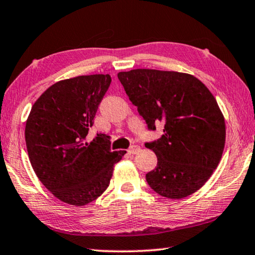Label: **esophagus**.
<instances>
[{
    "label": "esophagus",
    "instance_id": "esophagus-1",
    "mask_svg": "<svg viewBox=\"0 0 255 255\" xmlns=\"http://www.w3.org/2000/svg\"><path fill=\"white\" fill-rule=\"evenodd\" d=\"M139 149L140 148H139V146H138V145H131L128 149V153L129 154H136V153L139 152Z\"/></svg>",
    "mask_w": 255,
    "mask_h": 255
}]
</instances>
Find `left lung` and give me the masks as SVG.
<instances>
[{"label": "left lung", "mask_w": 255, "mask_h": 255, "mask_svg": "<svg viewBox=\"0 0 255 255\" xmlns=\"http://www.w3.org/2000/svg\"><path fill=\"white\" fill-rule=\"evenodd\" d=\"M129 100L147 125L163 135L145 146L156 154L157 165L146 174L155 192L182 199L199 190L221 161L225 120L207 86L193 75L138 68L118 73Z\"/></svg>", "instance_id": "left-lung-1"}]
</instances>
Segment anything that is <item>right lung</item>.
Here are the masks:
<instances>
[{
	"label": "right lung",
	"instance_id": "obj_1",
	"mask_svg": "<svg viewBox=\"0 0 255 255\" xmlns=\"http://www.w3.org/2000/svg\"><path fill=\"white\" fill-rule=\"evenodd\" d=\"M111 83L109 74L59 81L34 102L25 124V144L34 173L66 204L88 205L110 183L126 150H111L110 136L85 140Z\"/></svg>",
	"mask_w": 255,
	"mask_h": 255
}]
</instances>
